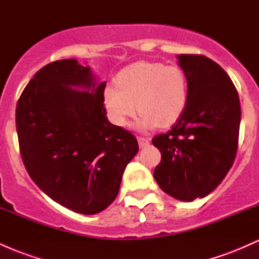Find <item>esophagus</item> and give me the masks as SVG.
Returning a JSON list of instances; mask_svg holds the SVG:
<instances>
[{
  "label": "esophagus",
  "mask_w": 259,
  "mask_h": 259,
  "mask_svg": "<svg viewBox=\"0 0 259 259\" xmlns=\"http://www.w3.org/2000/svg\"><path fill=\"white\" fill-rule=\"evenodd\" d=\"M138 142H139V146L140 148H144L150 145V139L146 138H138Z\"/></svg>",
  "instance_id": "esophagus-1"
}]
</instances>
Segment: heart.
<instances>
[{"instance_id":"b5f03b06","label":"heart","mask_w":259,"mask_h":259,"mask_svg":"<svg viewBox=\"0 0 259 259\" xmlns=\"http://www.w3.org/2000/svg\"><path fill=\"white\" fill-rule=\"evenodd\" d=\"M115 86L103 91L109 119L117 126H126L141 113L136 127L142 132L170 126L180 119L189 101V82L177 65L157 62H136L115 76Z\"/></svg>"}]
</instances>
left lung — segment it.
<instances>
[{
  "label": "left lung",
  "instance_id": "left-lung-1",
  "mask_svg": "<svg viewBox=\"0 0 259 259\" xmlns=\"http://www.w3.org/2000/svg\"><path fill=\"white\" fill-rule=\"evenodd\" d=\"M177 58L189 82V101L171 129L152 140L162 154L153 177L165 194L191 202L209 195L233 165L241 107L221 65L201 55Z\"/></svg>",
  "mask_w": 259,
  "mask_h": 259
}]
</instances>
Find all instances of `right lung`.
<instances>
[{"mask_svg": "<svg viewBox=\"0 0 259 259\" xmlns=\"http://www.w3.org/2000/svg\"><path fill=\"white\" fill-rule=\"evenodd\" d=\"M105 88L89 65L62 59L35 74L16 109L20 154L32 181L57 203L88 215L115 200L139 151L132 133L107 119Z\"/></svg>", "mask_w": 259, "mask_h": 259, "instance_id": "1", "label": "right lung"}]
</instances>
